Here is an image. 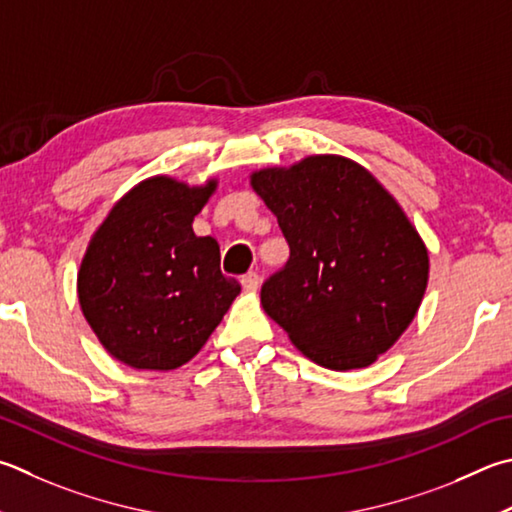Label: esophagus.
Segmentation results:
<instances>
[{"instance_id": "obj_1", "label": "esophagus", "mask_w": 512, "mask_h": 512, "mask_svg": "<svg viewBox=\"0 0 512 512\" xmlns=\"http://www.w3.org/2000/svg\"><path fill=\"white\" fill-rule=\"evenodd\" d=\"M241 286H244L246 291H255V288L259 286V273H255V271L246 273L244 277H241Z\"/></svg>"}]
</instances>
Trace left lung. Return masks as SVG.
Returning <instances> with one entry per match:
<instances>
[{
    "label": "left lung",
    "mask_w": 512,
    "mask_h": 512,
    "mask_svg": "<svg viewBox=\"0 0 512 512\" xmlns=\"http://www.w3.org/2000/svg\"><path fill=\"white\" fill-rule=\"evenodd\" d=\"M291 248L262 306L306 358L336 371L385 353L414 320L427 250L383 185L342 156L253 174Z\"/></svg>",
    "instance_id": "8db88e82"
}]
</instances>
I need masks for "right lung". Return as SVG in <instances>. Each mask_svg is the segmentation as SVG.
I'll return each mask as SVG.
<instances>
[{
	"mask_svg": "<svg viewBox=\"0 0 512 512\" xmlns=\"http://www.w3.org/2000/svg\"><path fill=\"white\" fill-rule=\"evenodd\" d=\"M215 188L154 176L129 190L91 239L78 273L82 313L102 347L129 367H181L241 291L221 273L217 239L192 230Z\"/></svg>",
	"mask_w": 512,
	"mask_h": 512,
	"instance_id": "right-lung-1",
	"label": "right lung"
}]
</instances>
